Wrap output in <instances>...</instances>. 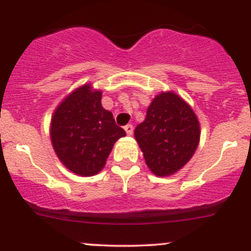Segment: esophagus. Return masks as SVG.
I'll return each instance as SVG.
<instances>
[{
  "label": "esophagus",
  "mask_w": 251,
  "mask_h": 251,
  "mask_svg": "<svg viewBox=\"0 0 251 251\" xmlns=\"http://www.w3.org/2000/svg\"><path fill=\"white\" fill-rule=\"evenodd\" d=\"M125 131H126V133L128 134V136H131V134L133 133V126L132 125H126L125 126Z\"/></svg>",
  "instance_id": "obj_1"
}]
</instances>
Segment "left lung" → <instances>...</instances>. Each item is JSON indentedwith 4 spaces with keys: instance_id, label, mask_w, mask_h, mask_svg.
<instances>
[{
    "instance_id": "8db88e82",
    "label": "left lung",
    "mask_w": 251,
    "mask_h": 251,
    "mask_svg": "<svg viewBox=\"0 0 251 251\" xmlns=\"http://www.w3.org/2000/svg\"><path fill=\"white\" fill-rule=\"evenodd\" d=\"M197 115L179 95L160 92L134 130L147 166L155 176H167L189 162L200 143Z\"/></svg>"
}]
</instances>
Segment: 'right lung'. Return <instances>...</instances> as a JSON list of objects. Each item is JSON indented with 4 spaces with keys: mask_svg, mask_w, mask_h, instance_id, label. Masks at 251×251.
Returning <instances> with one entry per match:
<instances>
[{
    "mask_svg": "<svg viewBox=\"0 0 251 251\" xmlns=\"http://www.w3.org/2000/svg\"><path fill=\"white\" fill-rule=\"evenodd\" d=\"M102 91L79 86L56 107L50 123L55 154L71 172L95 176L104 167L115 142L126 132L101 103Z\"/></svg>",
    "mask_w": 251,
    "mask_h": 251,
    "instance_id": "obj_1",
    "label": "right lung"
}]
</instances>
